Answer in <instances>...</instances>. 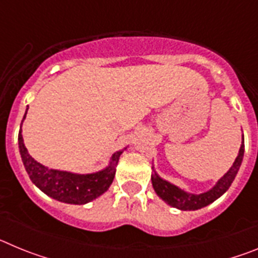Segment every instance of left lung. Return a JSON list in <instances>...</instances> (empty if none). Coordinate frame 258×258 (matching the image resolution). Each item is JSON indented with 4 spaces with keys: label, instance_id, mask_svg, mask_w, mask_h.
I'll return each instance as SVG.
<instances>
[{
    "label": "left lung",
    "instance_id": "obj_1",
    "mask_svg": "<svg viewBox=\"0 0 258 258\" xmlns=\"http://www.w3.org/2000/svg\"><path fill=\"white\" fill-rule=\"evenodd\" d=\"M243 156H244V140L241 142L238 156H236L235 161L232 163L231 168L216 182L213 187L202 194L188 192V191L173 184L172 182L161 178L155 170L154 165H152L151 174L152 187L157 197L164 200L168 206L179 209V211H198V209H202L212 204L214 200H217L229 190L232 181L235 179L236 174H238L239 168L243 161Z\"/></svg>",
    "mask_w": 258,
    "mask_h": 258
}]
</instances>
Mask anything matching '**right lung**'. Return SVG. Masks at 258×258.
Returning <instances> with one entry per match:
<instances>
[{
	"label": "right lung",
	"instance_id": "right-lung-1",
	"mask_svg": "<svg viewBox=\"0 0 258 258\" xmlns=\"http://www.w3.org/2000/svg\"><path fill=\"white\" fill-rule=\"evenodd\" d=\"M27 111H28V108L26 109L23 121L27 116ZM23 121L20 124L19 136H18L19 152L24 168H26L29 178L35 183L36 187L46 194L47 197L58 200V202L67 203V204H77V206L88 204V203L93 202L101 195H103L108 190L109 186L112 184L113 178H115L118 159H120L122 152L127 149V146L112 154V156L109 157L108 165L103 169L98 170V172L80 174V173L68 172V170L51 169L49 166H45L36 161L28 154V150L24 146L22 136Z\"/></svg>",
	"mask_w": 258,
	"mask_h": 258
}]
</instances>
